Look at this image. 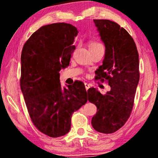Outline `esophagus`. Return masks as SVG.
I'll return each instance as SVG.
<instances>
[{
	"label": "esophagus",
	"instance_id": "obj_1",
	"mask_svg": "<svg viewBox=\"0 0 158 158\" xmlns=\"http://www.w3.org/2000/svg\"><path fill=\"white\" fill-rule=\"evenodd\" d=\"M84 85H85V89H86V90H89V89L90 88V85L89 84H87V83H85Z\"/></svg>",
	"mask_w": 158,
	"mask_h": 158
}]
</instances>
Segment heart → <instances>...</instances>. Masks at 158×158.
<instances>
[{
	"instance_id": "b5f03b06",
	"label": "heart",
	"mask_w": 158,
	"mask_h": 158,
	"mask_svg": "<svg viewBox=\"0 0 158 158\" xmlns=\"http://www.w3.org/2000/svg\"><path fill=\"white\" fill-rule=\"evenodd\" d=\"M98 47H103L100 43L98 42H91L89 44V48L90 49H93V48Z\"/></svg>"
}]
</instances>
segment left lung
Here are the masks:
<instances>
[{
    "mask_svg": "<svg viewBox=\"0 0 158 158\" xmlns=\"http://www.w3.org/2000/svg\"><path fill=\"white\" fill-rule=\"evenodd\" d=\"M105 45L102 65L95 71V79L106 81L110 91L102 95L89 90V101L96 105L91 123L99 132L111 134L125 125L132 112L139 81V61L135 42L125 28L107 19H94Z\"/></svg>",
    "mask_w": 158,
    "mask_h": 158,
    "instance_id": "1",
    "label": "left lung"
}]
</instances>
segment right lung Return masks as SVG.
Instances as JSON below:
<instances>
[{
  "label": "right lung",
  "mask_w": 158,
  "mask_h": 158,
  "mask_svg": "<svg viewBox=\"0 0 158 158\" xmlns=\"http://www.w3.org/2000/svg\"><path fill=\"white\" fill-rule=\"evenodd\" d=\"M78 31L74 26L56 23L31 35L21 56V89L35 126L51 137L68 133L74 111L88 100L83 82L61 87L59 72L69 65Z\"/></svg>",
  "instance_id": "right-lung-1"
}]
</instances>
